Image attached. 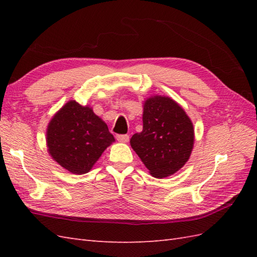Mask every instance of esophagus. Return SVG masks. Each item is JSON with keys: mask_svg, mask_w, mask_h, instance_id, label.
<instances>
[{"mask_svg": "<svg viewBox=\"0 0 257 257\" xmlns=\"http://www.w3.org/2000/svg\"><path fill=\"white\" fill-rule=\"evenodd\" d=\"M117 140L119 141V143H128L129 141V136L128 135H117L116 136Z\"/></svg>", "mask_w": 257, "mask_h": 257, "instance_id": "1", "label": "esophagus"}]
</instances>
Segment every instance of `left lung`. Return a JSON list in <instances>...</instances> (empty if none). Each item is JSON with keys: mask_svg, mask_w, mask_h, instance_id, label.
Here are the masks:
<instances>
[{"mask_svg": "<svg viewBox=\"0 0 257 257\" xmlns=\"http://www.w3.org/2000/svg\"><path fill=\"white\" fill-rule=\"evenodd\" d=\"M143 122L130 145L151 176L161 179L179 171L194 144L193 123L183 108L170 97L152 96L144 103Z\"/></svg>", "mask_w": 257, "mask_h": 257, "instance_id": "obj_1", "label": "left lung"}]
</instances>
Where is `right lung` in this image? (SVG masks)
<instances>
[{"mask_svg":"<svg viewBox=\"0 0 257 257\" xmlns=\"http://www.w3.org/2000/svg\"><path fill=\"white\" fill-rule=\"evenodd\" d=\"M113 141L105 121L90 107L75 100L65 103L47 125L48 152L59 166L74 174L89 172Z\"/></svg>","mask_w":257,"mask_h":257,"instance_id":"obj_1","label":"right lung"}]
</instances>
